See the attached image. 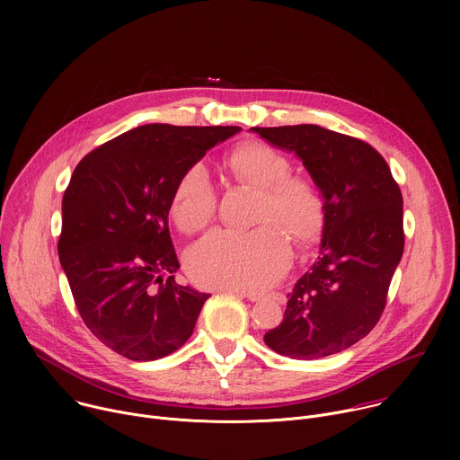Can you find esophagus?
Here are the masks:
<instances>
[{"mask_svg": "<svg viewBox=\"0 0 460 460\" xmlns=\"http://www.w3.org/2000/svg\"><path fill=\"white\" fill-rule=\"evenodd\" d=\"M224 291H227V293H231V295L243 296V298H247V300H251V302H258V300L261 298V295H258V293H251V291H243V289H224ZM273 298H275V300H279V302H282V300H284V296H282L280 293H275V295H273Z\"/></svg>", "mask_w": 460, "mask_h": 460, "instance_id": "1", "label": "esophagus"}]
</instances>
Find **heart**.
<instances>
[{"mask_svg": "<svg viewBox=\"0 0 460 460\" xmlns=\"http://www.w3.org/2000/svg\"><path fill=\"white\" fill-rule=\"evenodd\" d=\"M236 178L261 189L252 231H215L196 243L187 258L194 280L218 289H266L291 264L288 232L296 243L313 240L323 224L325 202L314 183L289 176L291 164L277 149L249 142L229 155ZM217 211V190L206 164L189 165L176 181L171 215L181 231H199ZM287 232L284 234L283 231Z\"/></svg>", "mask_w": 460, "mask_h": 460, "instance_id": "1", "label": "heart"}]
</instances>
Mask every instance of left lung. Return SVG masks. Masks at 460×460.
Wrapping results in <instances>:
<instances>
[{"label": "left lung", "instance_id": "1", "mask_svg": "<svg viewBox=\"0 0 460 460\" xmlns=\"http://www.w3.org/2000/svg\"><path fill=\"white\" fill-rule=\"evenodd\" d=\"M251 130L295 153L325 202L318 256L264 342L298 360L341 353L364 339L384 311L404 252L402 192L385 160L362 140L313 123Z\"/></svg>", "mask_w": 460, "mask_h": 460}]
</instances>
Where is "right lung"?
I'll return each mask as SVG.
<instances>
[{
    "label": "right lung",
    "instance_id": "right-lung-1",
    "mask_svg": "<svg viewBox=\"0 0 460 460\" xmlns=\"http://www.w3.org/2000/svg\"><path fill=\"white\" fill-rule=\"evenodd\" d=\"M240 130L140 125L76 165L61 202L59 264L85 325L118 355L156 360L192 335L209 295L174 280L172 192L189 165Z\"/></svg>",
    "mask_w": 460,
    "mask_h": 460
}]
</instances>
